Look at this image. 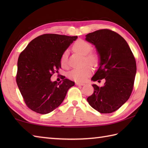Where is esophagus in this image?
<instances>
[{"mask_svg":"<svg viewBox=\"0 0 148 148\" xmlns=\"http://www.w3.org/2000/svg\"><path fill=\"white\" fill-rule=\"evenodd\" d=\"M76 84L77 86H83V85H84V83H79V82H76Z\"/></svg>","mask_w":148,"mask_h":148,"instance_id":"34e87169","label":"esophagus"}]
</instances>
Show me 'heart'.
<instances>
[{
    "instance_id": "heart-1",
    "label": "heart",
    "mask_w": 148,
    "mask_h": 148,
    "mask_svg": "<svg viewBox=\"0 0 148 148\" xmlns=\"http://www.w3.org/2000/svg\"><path fill=\"white\" fill-rule=\"evenodd\" d=\"M72 48L75 51L85 56V62L93 66H97L99 62V57L95 53H90L92 50V46L90 43L82 39H79L74 42ZM62 67H67L68 59L67 51H65L61 55L60 60ZM92 69L90 66L87 65L81 69H74L69 72L68 77L71 79L77 82L82 83L86 80L92 74Z\"/></svg>"
}]
</instances>
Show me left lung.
<instances>
[{"mask_svg": "<svg viewBox=\"0 0 148 148\" xmlns=\"http://www.w3.org/2000/svg\"><path fill=\"white\" fill-rule=\"evenodd\" d=\"M86 40L95 46L100 56V67L92 79L106 80L102 87L93 84L94 92L87 101L100 113L114 112L132 92L137 71L134 55L126 40L109 29L88 34Z\"/></svg>", "mask_w": 148, "mask_h": 148, "instance_id": "obj_1", "label": "left lung"}]
</instances>
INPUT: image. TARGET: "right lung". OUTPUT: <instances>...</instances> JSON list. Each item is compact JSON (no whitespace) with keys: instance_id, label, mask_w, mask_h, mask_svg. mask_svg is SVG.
I'll list each match as a JSON object with an SVG mask.
<instances>
[{"instance_id":"add662e5","label":"right lung","mask_w":148,"mask_h":148,"mask_svg":"<svg viewBox=\"0 0 148 148\" xmlns=\"http://www.w3.org/2000/svg\"><path fill=\"white\" fill-rule=\"evenodd\" d=\"M77 38L55 34L37 37L19 56L16 83L25 103L32 111L45 114L64 101L75 83L65 76L59 83L50 78L61 68V55Z\"/></svg>"}]
</instances>
